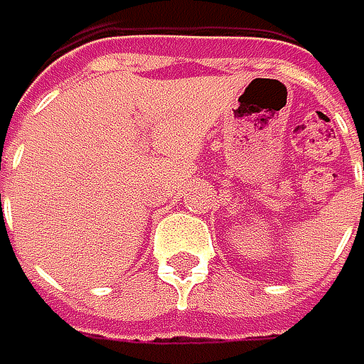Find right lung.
I'll return each instance as SVG.
<instances>
[{
	"label": "right lung",
	"mask_w": 364,
	"mask_h": 364,
	"mask_svg": "<svg viewBox=\"0 0 364 364\" xmlns=\"http://www.w3.org/2000/svg\"><path fill=\"white\" fill-rule=\"evenodd\" d=\"M0 203H1V196H0Z\"/></svg>",
	"instance_id": "add662e5"
}]
</instances>
